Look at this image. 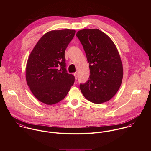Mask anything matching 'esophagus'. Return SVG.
I'll use <instances>...</instances> for the list:
<instances>
[{
  "mask_svg": "<svg viewBox=\"0 0 151 151\" xmlns=\"http://www.w3.org/2000/svg\"><path fill=\"white\" fill-rule=\"evenodd\" d=\"M74 76H75V78H76V79H77V77H78L77 73H74Z\"/></svg>",
  "mask_w": 151,
  "mask_h": 151,
  "instance_id": "34e87169",
  "label": "esophagus"
}]
</instances>
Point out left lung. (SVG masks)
<instances>
[{"label": "left lung", "mask_w": 151, "mask_h": 151, "mask_svg": "<svg viewBox=\"0 0 151 151\" xmlns=\"http://www.w3.org/2000/svg\"><path fill=\"white\" fill-rule=\"evenodd\" d=\"M76 36L82 44L89 63L90 76L80 84L89 101L100 104L111 99L122 84L123 69L119 52L112 40L98 29H84Z\"/></svg>", "instance_id": "8db88e82"}]
</instances>
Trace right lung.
Listing matches in <instances>:
<instances>
[{"mask_svg":"<svg viewBox=\"0 0 151 151\" xmlns=\"http://www.w3.org/2000/svg\"><path fill=\"white\" fill-rule=\"evenodd\" d=\"M76 30L47 32L31 52L26 65V81L33 95L46 105L63 99L75 77L65 68V52Z\"/></svg>","mask_w":151,"mask_h":151,"instance_id":"1","label":"right lung"}]
</instances>
